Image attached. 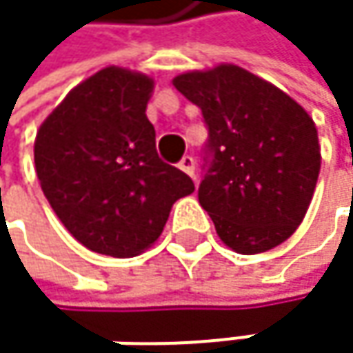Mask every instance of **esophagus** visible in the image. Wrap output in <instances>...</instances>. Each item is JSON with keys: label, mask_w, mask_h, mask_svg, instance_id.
I'll return each mask as SVG.
<instances>
[{"label": "esophagus", "mask_w": 353, "mask_h": 353, "mask_svg": "<svg viewBox=\"0 0 353 353\" xmlns=\"http://www.w3.org/2000/svg\"><path fill=\"white\" fill-rule=\"evenodd\" d=\"M179 170L183 172V174H188L190 177H194V172H196V165H194V159L190 157V155H185L181 161H179Z\"/></svg>", "instance_id": "1"}]
</instances>
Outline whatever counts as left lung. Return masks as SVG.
<instances>
[{"label":"left lung","instance_id":"obj_1","mask_svg":"<svg viewBox=\"0 0 353 353\" xmlns=\"http://www.w3.org/2000/svg\"><path fill=\"white\" fill-rule=\"evenodd\" d=\"M202 110L210 168L198 200L237 253H263L303 223L321 170L317 126L274 83L231 63L172 81Z\"/></svg>","mask_w":353,"mask_h":353}]
</instances>
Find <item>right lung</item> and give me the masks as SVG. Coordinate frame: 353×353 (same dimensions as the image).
Listing matches in <instances>:
<instances>
[{
    "instance_id": "obj_1",
    "label": "right lung",
    "mask_w": 353,
    "mask_h": 353,
    "mask_svg": "<svg viewBox=\"0 0 353 353\" xmlns=\"http://www.w3.org/2000/svg\"><path fill=\"white\" fill-rule=\"evenodd\" d=\"M155 79L104 67L77 83L40 124L34 165L65 229L83 247L134 257L161 235L194 181L163 163L147 104Z\"/></svg>"
}]
</instances>
